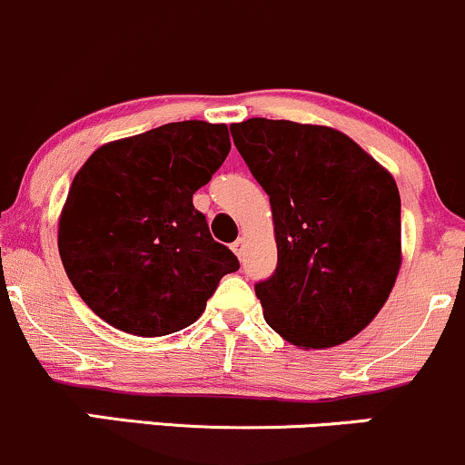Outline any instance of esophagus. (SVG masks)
<instances>
[{"instance_id": "34e87169", "label": "esophagus", "mask_w": 465, "mask_h": 465, "mask_svg": "<svg viewBox=\"0 0 465 465\" xmlns=\"http://www.w3.org/2000/svg\"><path fill=\"white\" fill-rule=\"evenodd\" d=\"M232 252L242 260V256H244V238H238V241L232 242Z\"/></svg>"}]
</instances>
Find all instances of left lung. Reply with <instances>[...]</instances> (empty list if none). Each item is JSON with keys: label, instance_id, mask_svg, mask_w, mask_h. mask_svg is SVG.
<instances>
[{"label": "left lung", "instance_id": "obj_1", "mask_svg": "<svg viewBox=\"0 0 465 465\" xmlns=\"http://www.w3.org/2000/svg\"><path fill=\"white\" fill-rule=\"evenodd\" d=\"M232 136L272 203L278 267L256 295L264 320L302 349L355 338L401 267L395 178L344 132L247 119Z\"/></svg>", "mask_w": 465, "mask_h": 465}]
</instances>
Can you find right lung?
<instances>
[{
  "mask_svg": "<svg viewBox=\"0 0 465 465\" xmlns=\"http://www.w3.org/2000/svg\"><path fill=\"white\" fill-rule=\"evenodd\" d=\"M229 150L224 124L181 121L105 143L76 172L59 256L104 322L139 338L176 333L241 267L192 203Z\"/></svg>",
  "mask_w": 465,
  "mask_h": 465,
  "instance_id": "obj_1",
  "label": "right lung"
}]
</instances>
